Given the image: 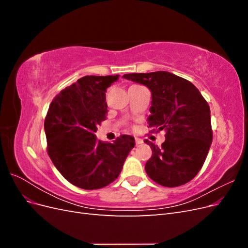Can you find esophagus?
Segmentation results:
<instances>
[{
	"instance_id": "obj_1",
	"label": "esophagus",
	"mask_w": 248,
	"mask_h": 248,
	"mask_svg": "<svg viewBox=\"0 0 248 248\" xmlns=\"http://www.w3.org/2000/svg\"><path fill=\"white\" fill-rule=\"evenodd\" d=\"M134 140H136V144H137V145H140V144H142V140H141V139H140V138H136Z\"/></svg>"
}]
</instances>
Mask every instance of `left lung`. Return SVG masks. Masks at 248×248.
Instances as JSON below:
<instances>
[{"label": "left lung", "mask_w": 248, "mask_h": 248, "mask_svg": "<svg viewBox=\"0 0 248 248\" xmlns=\"http://www.w3.org/2000/svg\"><path fill=\"white\" fill-rule=\"evenodd\" d=\"M123 78L151 90L150 132L166 130L160 148L145 140L152 149L145 167L148 176L166 187L189 182L201 170L213 139L208 102L189 80L168 71L129 73Z\"/></svg>", "instance_id": "8db88e82"}]
</instances>
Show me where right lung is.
Wrapping results in <instances>:
<instances>
[{
	"label": "right lung",
	"instance_id": "1",
	"mask_svg": "<svg viewBox=\"0 0 248 248\" xmlns=\"http://www.w3.org/2000/svg\"><path fill=\"white\" fill-rule=\"evenodd\" d=\"M119 76H86L52 99L44 120L47 154L67 181L82 189H99L119 177L134 147L122 134L114 142L97 140V126L107 119L106 91Z\"/></svg>",
	"mask_w": 248,
	"mask_h": 248
}]
</instances>
